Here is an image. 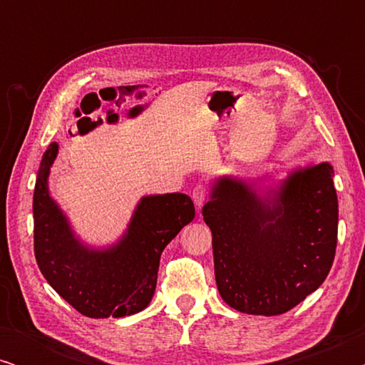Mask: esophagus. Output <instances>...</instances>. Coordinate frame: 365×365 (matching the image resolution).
<instances>
[{
  "label": "esophagus",
  "mask_w": 365,
  "mask_h": 365,
  "mask_svg": "<svg viewBox=\"0 0 365 365\" xmlns=\"http://www.w3.org/2000/svg\"><path fill=\"white\" fill-rule=\"evenodd\" d=\"M192 201H194V204H196V207H197V211L199 209L202 207V204L206 202V199H207V189H206V186H204V184H197L196 187L192 189Z\"/></svg>",
  "instance_id": "obj_1"
}]
</instances>
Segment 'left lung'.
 <instances>
[{
    "label": "left lung",
    "instance_id": "1",
    "mask_svg": "<svg viewBox=\"0 0 365 365\" xmlns=\"http://www.w3.org/2000/svg\"><path fill=\"white\" fill-rule=\"evenodd\" d=\"M331 163L294 168L281 181L219 176L202 216L212 232L224 302L252 316L291 311L326 281L337 244Z\"/></svg>",
    "mask_w": 365,
    "mask_h": 365
}]
</instances>
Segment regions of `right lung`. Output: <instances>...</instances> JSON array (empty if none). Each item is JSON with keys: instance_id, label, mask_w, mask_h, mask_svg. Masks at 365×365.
I'll return each instance as SVG.
<instances>
[{"instance_id": "add662e5", "label": "right lung", "mask_w": 365, "mask_h": 365, "mask_svg": "<svg viewBox=\"0 0 365 365\" xmlns=\"http://www.w3.org/2000/svg\"><path fill=\"white\" fill-rule=\"evenodd\" d=\"M58 151V143L44 151L34 186V256L39 271L83 316L106 319L141 312L154 296L164 247L194 219L191 197L181 192L143 196L116 242L89 246L49 192L48 179Z\"/></svg>"}]
</instances>
